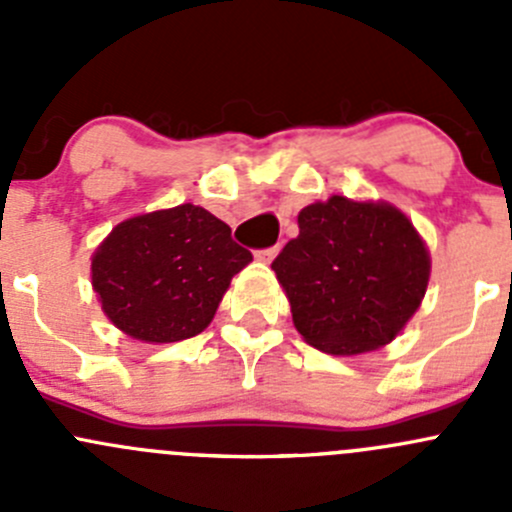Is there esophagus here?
<instances>
[{"label":"esophagus","instance_id":"obj_1","mask_svg":"<svg viewBox=\"0 0 512 512\" xmlns=\"http://www.w3.org/2000/svg\"><path fill=\"white\" fill-rule=\"evenodd\" d=\"M277 252H280V245L267 247V250H260L255 257H257V260H260V262H265V265H270V262L277 257Z\"/></svg>","mask_w":512,"mask_h":512}]
</instances>
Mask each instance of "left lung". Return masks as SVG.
<instances>
[{
    "mask_svg": "<svg viewBox=\"0 0 512 512\" xmlns=\"http://www.w3.org/2000/svg\"><path fill=\"white\" fill-rule=\"evenodd\" d=\"M299 235L272 262L292 322L334 356L394 342L421 307L431 255L396 205L332 195L299 210Z\"/></svg>",
    "mask_w": 512,
    "mask_h": 512,
    "instance_id": "8db88e82",
    "label": "left lung"
}]
</instances>
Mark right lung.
<instances>
[{"instance_id": "add662e5", "label": "right lung", "mask_w": 512, "mask_h": 512, "mask_svg": "<svg viewBox=\"0 0 512 512\" xmlns=\"http://www.w3.org/2000/svg\"><path fill=\"white\" fill-rule=\"evenodd\" d=\"M252 262L230 225L193 203L133 215L91 255V287L116 329L146 344L190 339L213 322Z\"/></svg>"}]
</instances>
